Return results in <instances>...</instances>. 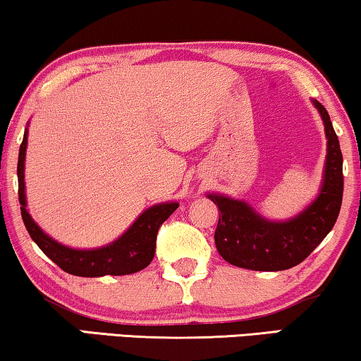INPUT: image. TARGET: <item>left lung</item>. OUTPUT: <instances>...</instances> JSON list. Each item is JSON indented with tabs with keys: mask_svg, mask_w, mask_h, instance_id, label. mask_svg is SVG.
Segmentation results:
<instances>
[{
	"mask_svg": "<svg viewBox=\"0 0 361 361\" xmlns=\"http://www.w3.org/2000/svg\"><path fill=\"white\" fill-rule=\"evenodd\" d=\"M325 125L327 161L320 194L302 214L289 221H268L248 204L209 195L219 205L215 245L230 264L253 271H283L307 258L334 228L343 197V157L338 137L324 105L314 100Z\"/></svg>",
	"mask_w": 361,
	"mask_h": 361,
	"instance_id": "left-lung-1",
	"label": "left lung"
}]
</instances>
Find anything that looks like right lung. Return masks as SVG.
Masks as SVG:
<instances>
[{
  "label": "right lung",
  "mask_w": 361,
  "mask_h": 361,
  "mask_svg": "<svg viewBox=\"0 0 361 361\" xmlns=\"http://www.w3.org/2000/svg\"><path fill=\"white\" fill-rule=\"evenodd\" d=\"M27 130L19 147L18 157V195L21 204L23 221L27 233L36 245L47 255L59 268L68 274L82 278H98V276H121L145 269L151 263L156 253V238L161 225L174 214L179 204H159L147 209L140 215L135 224L128 228L116 241L97 250H72L67 248L51 236H47L31 219L26 210V195H24V157H26Z\"/></svg>",
  "instance_id": "add662e5"
}]
</instances>
